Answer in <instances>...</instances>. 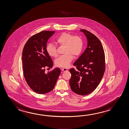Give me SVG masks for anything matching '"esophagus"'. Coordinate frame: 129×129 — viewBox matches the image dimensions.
Segmentation results:
<instances>
[{
    "instance_id": "esophagus-1",
    "label": "esophagus",
    "mask_w": 129,
    "mask_h": 129,
    "mask_svg": "<svg viewBox=\"0 0 129 129\" xmlns=\"http://www.w3.org/2000/svg\"><path fill=\"white\" fill-rule=\"evenodd\" d=\"M61 70H62V71H68L67 69L66 68H63Z\"/></svg>"
}]
</instances>
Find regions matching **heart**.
<instances>
[{
	"label": "heart",
	"mask_w": 129,
	"mask_h": 129,
	"mask_svg": "<svg viewBox=\"0 0 129 129\" xmlns=\"http://www.w3.org/2000/svg\"><path fill=\"white\" fill-rule=\"evenodd\" d=\"M58 46L64 47L63 55L59 56L55 60L56 66L67 67L73 59V56L77 57L82 52L84 42L81 37L74 36L69 33L62 34L56 39ZM47 53L50 57L55 58L58 55L57 47L52 43H48L46 47Z\"/></svg>",
	"instance_id": "obj_1"
}]
</instances>
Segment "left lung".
I'll return each instance as SVG.
<instances>
[{"label":"left lung","instance_id":"obj_1","mask_svg":"<svg viewBox=\"0 0 129 129\" xmlns=\"http://www.w3.org/2000/svg\"><path fill=\"white\" fill-rule=\"evenodd\" d=\"M88 40V47L70 69V85L74 93L81 95L92 93L98 86L106 68L103 47L99 39L86 29H81Z\"/></svg>","mask_w":129,"mask_h":129}]
</instances>
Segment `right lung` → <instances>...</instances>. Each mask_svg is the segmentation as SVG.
I'll use <instances>...</instances> for the list:
<instances>
[{"mask_svg":"<svg viewBox=\"0 0 129 129\" xmlns=\"http://www.w3.org/2000/svg\"><path fill=\"white\" fill-rule=\"evenodd\" d=\"M55 31H42L32 36L25 44L22 51V67L25 79L34 92L39 94L46 93L55 87L60 69H54L45 73V69L51 68L52 59L47 54V41Z\"/></svg>","mask_w":129,"mask_h":129,"instance_id":"add662e5","label":"right lung"}]
</instances>
